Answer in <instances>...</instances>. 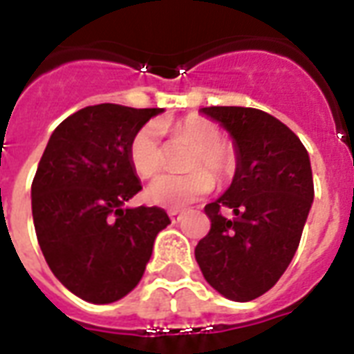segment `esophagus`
Listing matches in <instances>:
<instances>
[{
  "label": "esophagus",
  "mask_w": 354,
  "mask_h": 354,
  "mask_svg": "<svg viewBox=\"0 0 354 354\" xmlns=\"http://www.w3.org/2000/svg\"><path fill=\"white\" fill-rule=\"evenodd\" d=\"M169 218L172 220V222L176 223L180 218H182V210H178V208H170L169 210Z\"/></svg>",
  "instance_id": "esophagus-1"
}]
</instances>
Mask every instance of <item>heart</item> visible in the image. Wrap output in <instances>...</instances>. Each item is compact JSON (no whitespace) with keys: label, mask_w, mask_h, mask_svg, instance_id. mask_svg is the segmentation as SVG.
<instances>
[{"label":"heart","mask_w":354,"mask_h":354,"mask_svg":"<svg viewBox=\"0 0 354 354\" xmlns=\"http://www.w3.org/2000/svg\"><path fill=\"white\" fill-rule=\"evenodd\" d=\"M157 128L172 136L192 140L197 146L192 159V169L205 170H193L189 174H162L147 187L146 197L149 203L165 208L185 207L212 189L211 174L218 182H223L235 172L237 153L222 140L220 127L205 117H187L174 124H146L134 132L129 144V161L140 178L155 176L162 167V146ZM207 169L211 172L209 175Z\"/></svg>","instance_id":"1"}]
</instances>
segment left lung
I'll return each mask as SVG.
<instances>
[{"label": "left lung", "mask_w": 354, "mask_h": 354, "mask_svg": "<svg viewBox=\"0 0 354 354\" xmlns=\"http://www.w3.org/2000/svg\"><path fill=\"white\" fill-rule=\"evenodd\" d=\"M201 111L231 134L237 170L230 189L205 207L210 231L195 246V260L222 296L250 301L273 288L296 254L315 197L311 162L301 140L261 109Z\"/></svg>", "instance_id": "1"}]
</instances>
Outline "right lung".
I'll return each mask as SVG.
<instances>
[{"instance_id":"add662e5","label":"right lung","mask_w":354,"mask_h":354,"mask_svg":"<svg viewBox=\"0 0 354 354\" xmlns=\"http://www.w3.org/2000/svg\"><path fill=\"white\" fill-rule=\"evenodd\" d=\"M161 111L87 106L58 124L43 151L32 182L37 243L55 277L85 301L127 296L170 223L159 207H123L142 189L129 161L131 138Z\"/></svg>"}]
</instances>
